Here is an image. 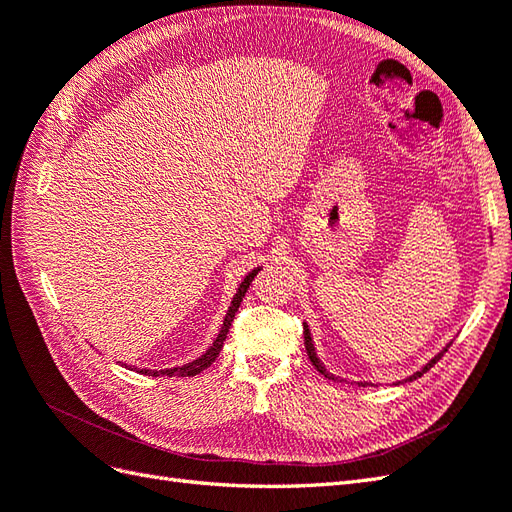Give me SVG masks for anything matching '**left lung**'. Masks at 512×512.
I'll use <instances>...</instances> for the list:
<instances>
[{"label": "left lung", "instance_id": "obj_1", "mask_svg": "<svg viewBox=\"0 0 512 512\" xmlns=\"http://www.w3.org/2000/svg\"><path fill=\"white\" fill-rule=\"evenodd\" d=\"M303 335H305V350H307V356H309V361H312V365L320 371V374L324 376V378H331L333 380V376L329 374V371L327 369H324L322 367V363H320V359H318V356H316V350H314V344H312V335H309V329H307V324H303ZM448 346H451V344H448ZM446 346V348H448ZM446 348L440 352V354H436V356H433V359L421 369V371H416V374H412L410 378H406L404 382H410V380H416V378H421L423 374H425V371H429L433 365H436L440 359H442V356H444V352H446Z\"/></svg>", "mask_w": 512, "mask_h": 512}]
</instances>
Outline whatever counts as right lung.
<instances>
[{
  "label": "right lung",
  "mask_w": 512,
  "mask_h": 512,
  "mask_svg": "<svg viewBox=\"0 0 512 512\" xmlns=\"http://www.w3.org/2000/svg\"><path fill=\"white\" fill-rule=\"evenodd\" d=\"M258 271H260V269H254L252 273L245 275V280L241 282V286H239V290H237V294H235V299H232V303H230V307H228V314H226V318H224L222 331L218 333V337H215L213 346H211L203 356H198L196 361H192V363H188V365L173 367V369H141V371H145V374H149V376H166V378L179 376V378H185V376H196V374H200V371H203V369H207L215 359H218V354H220V350H222V346H224V342H226V335H228L230 324H232V320H235L237 309H239V305H241V301H243V297H245V292H247V288H250V284H252V280H254Z\"/></svg>",
  "instance_id": "1"
}]
</instances>
